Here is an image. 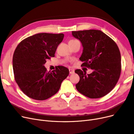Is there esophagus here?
Here are the masks:
<instances>
[{
	"label": "esophagus",
	"mask_w": 134,
	"mask_h": 134,
	"mask_svg": "<svg viewBox=\"0 0 134 134\" xmlns=\"http://www.w3.org/2000/svg\"><path fill=\"white\" fill-rule=\"evenodd\" d=\"M69 73H70V74H71L74 73V70L71 69H69Z\"/></svg>",
	"instance_id": "1"
}]
</instances>
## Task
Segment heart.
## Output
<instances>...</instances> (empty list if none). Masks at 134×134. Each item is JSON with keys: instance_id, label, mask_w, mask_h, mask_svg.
<instances>
[{"instance_id": "1", "label": "heart", "mask_w": 134, "mask_h": 134, "mask_svg": "<svg viewBox=\"0 0 134 134\" xmlns=\"http://www.w3.org/2000/svg\"><path fill=\"white\" fill-rule=\"evenodd\" d=\"M75 41V40H70V41Z\"/></svg>"}]
</instances>
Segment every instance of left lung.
Wrapping results in <instances>:
<instances>
[{"mask_svg": "<svg viewBox=\"0 0 134 134\" xmlns=\"http://www.w3.org/2000/svg\"><path fill=\"white\" fill-rule=\"evenodd\" d=\"M83 47L79 60L82 66L90 68V74L80 69L75 72L80 77L76 90L90 98H98L107 94L116 86L121 70V54L113 40L100 30L72 31Z\"/></svg>", "mask_w": 134, "mask_h": 134, "instance_id": "1", "label": "left lung"}]
</instances>
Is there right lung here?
<instances>
[{"instance_id": "add662e5", "label": "right lung", "mask_w": 134, "mask_h": 134, "mask_svg": "<svg viewBox=\"0 0 134 134\" xmlns=\"http://www.w3.org/2000/svg\"><path fill=\"white\" fill-rule=\"evenodd\" d=\"M64 37L63 34H38L23 40L16 47L13 56L14 79L30 98L42 100L54 96L69 74L66 67L59 66L47 71L44 66L47 59L54 57Z\"/></svg>"}]
</instances>
